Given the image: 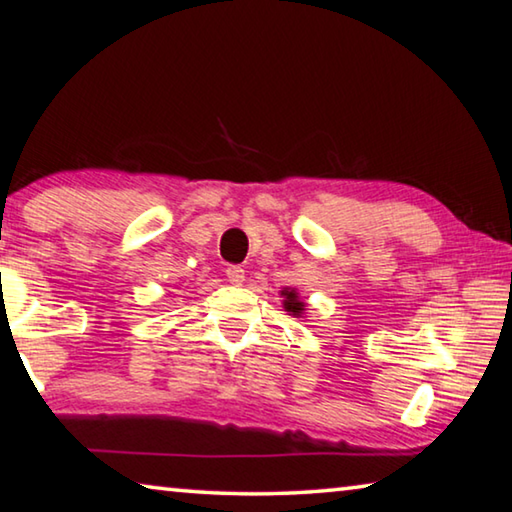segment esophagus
I'll return each mask as SVG.
<instances>
[{
	"label": "esophagus",
	"instance_id": "1",
	"mask_svg": "<svg viewBox=\"0 0 512 512\" xmlns=\"http://www.w3.org/2000/svg\"><path fill=\"white\" fill-rule=\"evenodd\" d=\"M225 277H228V282L232 284H241L246 277V271L241 266H228L225 268Z\"/></svg>",
	"mask_w": 512,
	"mask_h": 512
}]
</instances>
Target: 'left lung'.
<instances>
[{"mask_svg": "<svg viewBox=\"0 0 512 512\" xmlns=\"http://www.w3.org/2000/svg\"><path fill=\"white\" fill-rule=\"evenodd\" d=\"M282 296L287 298V300H284V309L291 311L293 316H300L302 311H305V302L298 300V293L296 291H282Z\"/></svg>", "mask_w": 512, "mask_h": 512, "instance_id": "1", "label": "left lung"}]
</instances>
